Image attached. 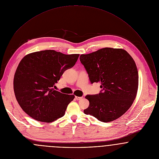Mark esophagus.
<instances>
[{"label": "esophagus", "mask_w": 159, "mask_h": 159, "mask_svg": "<svg viewBox=\"0 0 159 159\" xmlns=\"http://www.w3.org/2000/svg\"><path fill=\"white\" fill-rule=\"evenodd\" d=\"M83 98V97H77V96L75 97V98H76L77 100H81Z\"/></svg>", "instance_id": "obj_1"}]
</instances>
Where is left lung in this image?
<instances>
[{"mask_svg":"<svg viewBox=\"0 0 159 159\" xmlns=\"http://www.w3.org/2000/svg\"><path fill=\"white\" fill-rule=\"evenodd\" d=\"M80 61L91 83H100L102 92L86 95L89 101L86 114L108 122L125 113L136 98L138 73L132 56L121 48H104L88 54H81Z\"/></svg>","mask_w":159,"mask_h":159,"instance_id":"8db88e82","label":"left lung"}]
</instances>
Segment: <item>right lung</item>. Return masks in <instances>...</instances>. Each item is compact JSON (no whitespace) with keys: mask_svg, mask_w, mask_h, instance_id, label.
<instances>
[{"mask_svg":"<svg viewBox=\"0 0 159 159\" xmlns=\"http://www.w3.org/2000/svg\"><path fill=\"white\" fill-rule=\"evenodd\" d=\"M80 54L44 50L25 56L14 76L13 89L23 111L36 120L51 122L64 116L74 95L56 91L54 84L73 67Z\"/></svg>","mask_w":159,"mask_h":159,"instance_id":"right-lung-1","label":"right lung"}]
</instances>
